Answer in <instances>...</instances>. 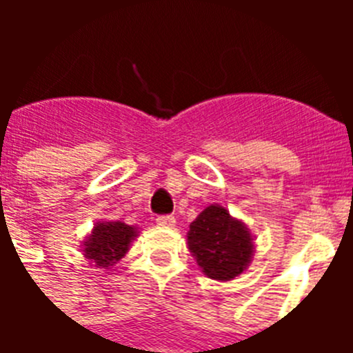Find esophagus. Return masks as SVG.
Here are the masks:
<instances>
[{
  "label": "esophagus",
  "instance_id": "1",
  "mask_svg": "<svg viewBox=\"0 0 353 353\" xmlns=\"http://www.w3.org/2000/svg\"><path fill=\"white\" fill-rule=\"evenodd\" d=\"M174 217L173 215H161V217H157V224L162 228H173L174 226Z\"/></svg>",
  "mask_w": 353,
  "mask_h": 353
}]
</instances>
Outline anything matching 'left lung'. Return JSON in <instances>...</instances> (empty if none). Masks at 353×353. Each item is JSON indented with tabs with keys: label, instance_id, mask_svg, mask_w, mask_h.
<instances>
[{
	"label": "left lung",
	"instance_id": "left-lung-1",
	"mask_svg": "<svg viewBox=\"0 0 353 353\" xmlns=\"http://www.w3.org/2000/svg\"><path fill=\"white\" fill-rule=\"evenodd\" d=\"M185 239L201 272L224 283L248 269L256 249L248 224L221 203L208 205L189 224Z\"/></svg>",
	"mask_w": 353,
	"mask_h": 353
}]
</instances>
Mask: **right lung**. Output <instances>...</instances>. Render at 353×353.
Instances as JSON below:
<instances>
[{
    "label": "right lung",
    "instance_id": "obj_1",
    "mask_svg": "<svg viewBox=\"0 0 353 353\" xmlns=\"http://www.w3.org/2000/svg\"><path fill=\"white\" fill-rule=\"evenodd\" d=\"M139 236V228L121 221L101 219L93 224L92 232L81 244L83 256L88 265L102 270L101 274H113V267L129 252L132 242Z\"/></svg>",
    "mask_w": 353,
    "mask_h": 353
}]
</instances>
